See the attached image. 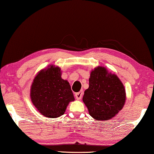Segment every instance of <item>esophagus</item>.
Masks as SVG:
<instances>
[{
  "label": "esophagus",
  "mask_w": 154,
  "mask_h": 154,
  "mask_svg": "<svg viewBox=\"0 0 154 154\" xmlns=\"http://www.w3.org/2000/svg\"><path fill=\"white\" fill-rule=\"evenodd\" d=\"M83 93H84V92L82 91L78 92V93H75V98H76L77 100H81L82 96H83Z\"/></svg>",
  "instance_id": "1"
}]
</instances>
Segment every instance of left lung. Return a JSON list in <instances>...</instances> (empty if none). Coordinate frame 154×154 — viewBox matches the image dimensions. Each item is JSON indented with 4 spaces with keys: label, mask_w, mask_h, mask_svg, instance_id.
I'll use <instances>...</instances> for the list:
<instances>
[{
    "label": "left lung",
    "mask_w": 154,
    "mask_h": 154,
    "mask_svg": "<svg viewBox=\"0 0 154 154\" xmlns=\"http://www.w3.org/2000/svg\"><path fill=\"white\" fill-rule=\"evenodd\" d=\"M125 100V87L116 75L102 66L91 71L83 102L92 118L98 121L113 118L122 109Z\"/></svg>",
    "instance_id": "obj_1"
}]
</instances>
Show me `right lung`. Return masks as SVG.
Returning <instances> with one entry per match:
<instances>
[{"label":"right lung","mask_w":154,"mask_h":154,"mask_svg":"<svg viewBox=\"0 0 154 154\" xmlns=\"http://www.w3.org/2000/svg\"><path fill=\"white\" fill-rule=\"evenodd\" d=\"M30 97L39 113L50 118L62 116L68 104L75 100L69 82L61 78V68L53 65L36 75L31 86Z\"/></svg>","instance_id":"add662e5"}]
</instances>
